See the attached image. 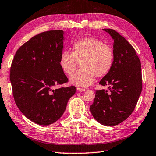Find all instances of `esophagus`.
I'll list each match as a JSON object with an SVG mask.
<instances>
[{
    "mask_svg": "<svg viewBox=\"0 0 156 156\" xmlns=\"http://www.w3.org/2000/svg\"><path fill=\"white\" fill-rule=\"evenodd\" d=\"M77 90L79 92H84V91H86V90L84 89V88H82V87H77Z\"/></svg>",
    "mask_w": 156,
    "mask_h": 156,
    "instance_id": "1",
    "label": "esophagus"
}]
</instances>
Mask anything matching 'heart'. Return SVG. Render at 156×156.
I'll use <instances>...</instances> for the list:
<instances>
[{"label":"heart","instance_id":"heart-1","mask_svg":"<svg viewBox=\"0 0 156 156\" xmlns=\"http://www.w3.org/2000/svg\"><path fill=\"white\" fill-rule=\"evenodd\" d=\"M73 52L63 51L59 64L62 71L70 75L81 62L82 69L70 77L73 85L86 87L92 85L97 77H103L112 69L114 51L111 45L94 37H83L72 44Z\"/></svg>","mask_w":156,"mask_h":156}]
</instances>
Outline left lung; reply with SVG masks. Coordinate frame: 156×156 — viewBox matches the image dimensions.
Wrapping results in <instances>:
<instances>
[{
  "label": "left lung",
  "mask_w": 156,
  "mask_h": 156,
  "mask_svg": "<svg viewBox=\"0 0 156 156\" xmlns=\"http://www.w3.org/2000/svg\"><path fill=\"white\" fill-rule=\"evenodd\" d=\"M103 30L113 40L114 64L99 84L108 90H97L91 113L102 125L113 126L133 112L142 91L141 64L135 49L124 37L110 28Z\"/></svg>",
  "instance_id": "1"
}]
</instances>
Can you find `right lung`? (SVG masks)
Instances as JSON below:
<instances>
[{
  "label": "right lung",
  "instance_id": "add662e5",
  "mask_svg": "<svg viewBox=\"0 0 156 156\" xmlns=\"http://www.w3.org/2000/svg\"><path fill=\"white\" fill-rule=\"evenodd\" d=\"M64 40L60 30L35 35L20 47L11 64L10 81L16 104L39 125H50L59 119L76 92L75 86L54 89L68 81L59 64Z\"/></svg>",
  "mask_w": 156,
  "mask_h": 156
}]
</instances>
